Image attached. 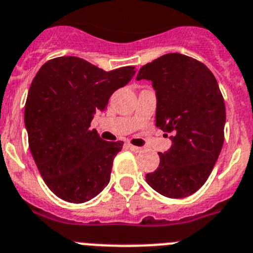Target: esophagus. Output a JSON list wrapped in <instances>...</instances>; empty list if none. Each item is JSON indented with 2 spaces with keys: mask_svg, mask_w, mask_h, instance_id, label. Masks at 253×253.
Segmentation results:
<instances>
[{
  "mask_svg": "<svg viewBox=\"0 0 253 253\" xmlns=\"http://www.w3.org/2000/svg\"><path fill=\"white\" fill-rule=\"evenodd\" d=\"M127 148H128L129 150L135 151V153H140V151L142 150V149L140 148V146H135V145H131V144H128V145H127Z\"/></svg>",
  "mask_w": 253,
  "mask_h": 253,
  "instance_id": "obj_1",
  "label": "esophagus"
}]
</instances>
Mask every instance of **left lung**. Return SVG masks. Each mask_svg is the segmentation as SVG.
Returning a JSON list of instances; mask_svg holds the SVG:
<instances>
[{"mask_svg": "<svg viewBox=\"0 0 253 253\" xmlns=\"http://www.w3.org/2000/svg\"><path fill=\"white\" fill-rule=\"evenodd\" d=\"M157 93V127L172 133V148L145 179L170 199L196 192L209 178L224 142L225 105L212 72L203 62L168 53L140 69Z\"/></svg>", "mask_w": 253, "mask_h": 253, "instance_id": "left-lung-1", "label": "left lung"}]
</instances>
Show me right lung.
I'll list each match as a JSON object with an SVG mask.
<instances>
[{
	"mask_svg": "<svg viewBox=\"0 0 253 253\" xmlns=\"http://www.w3.org/2000/svg\"><path fill=\"white\" fill-rule=\"evenodd\" d=\"M133 69L104 71L66 56L49 60L35 75L24 114L29 149L45 184L60 199L85 203L109 183L124 141H104L90 124L132 79Z\"/></svg>",
	"mask_w": 253,
	"mask_h": 253,
	"instance_id": "obj_1",
	"label": "right lung"
}]
</instances>
